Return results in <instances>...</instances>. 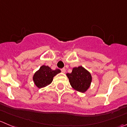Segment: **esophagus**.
Returning <instances> with one entry per match:
<instances>
[{
	"label": "esophagus",
	"mask_w": 127,
	"mask_h": 127,
	"mask_svg": "<svg viewBox=\"0 0 127 127\" xmlns=\"http://www.w3.org/2000/svg\"><path fill=\"white\" fill-rule=\"evenodd\" d=\"M61 72H63V73H65V72H66V69L65 68H63V69H61Z\"/></svg>",
	"instance_id": "obj_1"
}]
</instances>
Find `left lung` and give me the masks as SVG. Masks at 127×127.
<instances>
[{
  "label": "left lung",
  "instance_id": "8db88e82",
  "mask_svg": "<svg viewBox=\"0 0 127 127\" xmlns=\"http://www.w3.org/2000/svg\"><path fill=\"white\" fill-rule=\"evenodd\" d=\"M70 84L76 91L85 92L91 86L92 76L91 73L82 66L74 67L71 73L66 74Z\"/></svg>",
  "mask_w": 127,
  "mask_h": 127
}]
</instances>
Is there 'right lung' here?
I'll return each mask as SVG.
<instances>
[{"label":"right lung","instance_id":"add662e5","mask_svg":"<svg viewBox=\"0 0 127 127\" xmlns=\"http://www.w3.org/2000/svg\"><path fill=\"white\" fill-rule=\"evenodd\" d=\"M61 72L58 69L52 70L49 66L43 65L33 75V80L38 88H42L51 83L54 76Z\"/></svg>","mask_w":127,"mask_h":127}]
</instances>
